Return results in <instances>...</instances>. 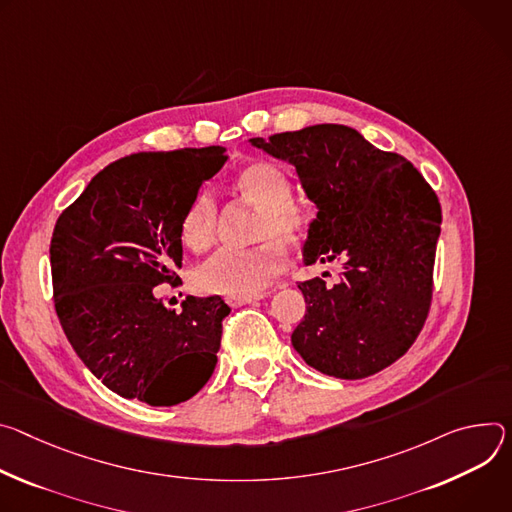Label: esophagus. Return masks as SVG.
<instances>
[{
    "label": "esophagus",
    "instance_id": "34e87169",
    "mask_svg": "<svg viewBox=\"0 0 512 512\" xmlns=\"http://www.w3.org/2000/svg\"><path fill=\"white\" fill-rule=\"evenodd\" d=\"M264 299V295H250V297H225V303L230 307H242V305H248V303H254V301H260Z\"/></svg>",
    "mask_w": 512,
    "mask_h": 512
}]
</instances>
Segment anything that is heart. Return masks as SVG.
<instances>
[{"mask_svg":"<svg viewBox=\"0 0 512 512\" xmlns=\"http://www.w3.org/2000/svg\"><path fill=\"white\" fill-rule=\"evenodd\" d=\"M240 197L254 205V238L250 248H223L197 266L195 287L207 295L250 297L260 295L270 280L285 270L287 248L309 240L317 223V211L303 199L293 197L289 175L272 162H252L236 177ZM217 209L209 193L201 191L187 207L181 221V240L201 252L215 240Z\"/></svg>","mask_w":512,"mask_h":512,"instance_id":"obj_1","label":"heart"}]
</instances>
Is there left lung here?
<instances>
[{
	"label": "left lung",
	"mask_w": 512,
	"mask_h": 512,
	"mask_svg": "<svg viewBox=\"0 0 512 512\" xmlns=\"http://www.w3.org/2000/svg\"><path fill=\"white\" fill-rule=\"evenodd\" d=\"M295 164L319 207L305 264L339 262L342 274L299 280L305 317L291 339L301 358L335 378H366L405 356L433 299L441 205L419 170L356 130L317 124L252 140Z\"/></svg>",
	"instance_id": "obj_1"
}]
</instances>
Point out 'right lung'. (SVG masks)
I'll list each match as a JSON object with an SVG mask.
<instances>
[{
	"label": "right lung",
	"mask_w": 512,
	"mask_h": 512,
	"mask_svg": "<svg viewBox=\"0 0 512 512\" xmlns=\"http://www.w3.org/2000/svg\"><path fill=\"white\" fill-rule=\"evenodd\" d=\"M225 160L221 146L124 156L56 219V315L83 364L124 399L177 405L215 370L230 307L221 297H189L175 313L154 287L181 285L183 215Z\"/></svg>",
	"instance_id": "1"
}]
</instances>
